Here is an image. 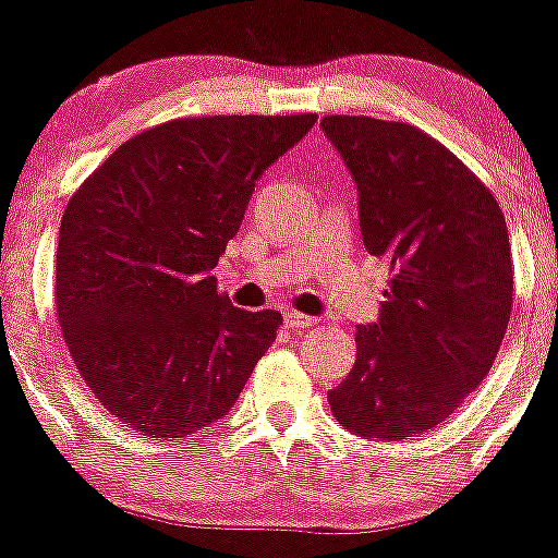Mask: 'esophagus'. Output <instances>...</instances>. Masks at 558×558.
<instances>
[{
  "mask_svg": "<svg viewBox=\"0 0 558 558\" xmlns=\"http://www.w3.org/2000/svg\"><path fill=\"white\" fill-rule=\"evenodd\" d=\"M316 319L308 314H300V311H286V325L289 328H308V325H314Z\"/></svg>",
  "mask_w": 558,
  "mask_h": 558,
  "instance_id": "1",
  "label": "esophagus"
}]
</instances>
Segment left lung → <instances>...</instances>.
Returning <instances> with one entry per match:
<instances>
[{
  "label": "left lung",
  "mask_w": 558,
  "mask_h": 558,
  "mask_svg": "<svg viewBox=\"0 0 558 558\" xmlns=\"http://www.w3.org/2000/svg\"><path fill=\"white\" fill-rule=\"evenodd\" d=\"M323 130L359 185L364 247L391 269L328 403L353 434L400 441L445 423L489 375L511 316L509 228L489 189L423 130L373 117H325Z\"/></svg>",
  "instance_id": "obj_1"
}]
</instances>
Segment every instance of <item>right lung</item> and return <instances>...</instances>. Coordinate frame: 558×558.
Here are the masks:
<instances>
[{"mask_svg": "<svg viewBox=\"0 0 558 558\" xmlns=\"http://www.w3.org/2000/svg\"><path fill=\"white\" fill-rule=\"evenodd\" d=\"M314 122L174 119L124 142L69 199L54 308L74 366L119 423L180 439L233 409L283 319L230 305L210 269L255 180Z\"/></svg>", "mask_w": 558, "mask_h": 558, "instance_id": "1", "label": "right lung"}]
</instances>
